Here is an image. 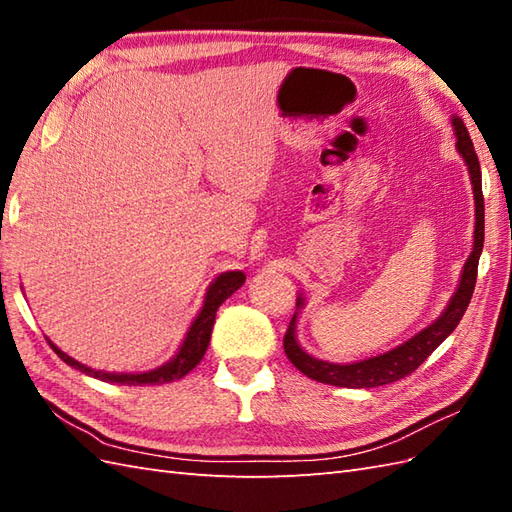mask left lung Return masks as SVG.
Masks as SVG:
<instances>
[{
	"label": "left lung",
	"mask_w": 512,
	"mask_h": 512,
	"mask_svg": "<svg viewBox=\"0 0 512 512\" xmlns=\"http://www.w3.org/2000/svg\"><path fill=\"white\" fill-rule=\"evenodd\" d=\"M451 125H453L455 138H458L455 149H458L466 169H469L473 200H475V231H473V250L469 259H466V264L460 273V284L451 295L447 308L442 310V314L436 321L413 334L405 343L396 345L394 350L369 356V358H363V361H354V363H330V361H321V358H314L312 354L303 350L301 343L297 341V319H299L301 308L306 306V297L299 292L297 312L292 314V321L284 336V350H286V356L290 358V363L308 378L319 380V383H325V385L354 387V389H361V387L369 389V387L396 383V380L416 372V369L427 361L429 354L436 350V347L447 339L455 328H458V323L464 317V312L469 308L471 297H473L477 264H480V255L484 248V195H482L480 160H477V154L473 149L469 129H466L460 116H451Z\"/></svg>",
	"instance_id": "1"
}]
</instances>
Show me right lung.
Returning <instances> with one entry per match:
<instances>
[{"instance_id":"right-lung-1","label":"right lung","mask_w":512,"mask_h":512,"mask_svg":"<svg viewBox=\"0 0 512 512\" xmlns=\"http://www.w3.org/2000/svg\"><path fill=\"white\" fill-rule=\"evenodd\" d=\"M246 281V275L242 270H228V273L217 275L209 288H206V295L202 301L200 312L195 314V319L191 323V328L184 334V341L180 343L178 352L173 354V358L165 365H160L156 369H149V372H136V374H118V372H101V369H92L88 365H83L79 361H74L72 356L61 352L57 345H54L50 339V347L63 363H68L70 367L79 369V372L101 378L105 383H118V385H162V383H173L182 376H187L191 369L202 361V356L209 347L211 341V332H213V323H215V312L222 303L233 295L237 288H242Z\"/></svg>"}]
</instances>
